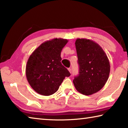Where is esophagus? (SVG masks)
<instances>
[{
    "instance_id": "1",
    "label": "esophagus",
    "mask_w": 128,
    "mask_h": 128,
    "mask_svg": "<svg viewBox=\"0 0 128 128\" xmlns=\"http://www.w3.org/2000/svg\"><path fill=\"white\" fill-rule=\"evenodd\" d=\"M68 70H69V72L71 73V72H72V69H71V68H69L68 69Z\"/></svg>"
}]
</instances>
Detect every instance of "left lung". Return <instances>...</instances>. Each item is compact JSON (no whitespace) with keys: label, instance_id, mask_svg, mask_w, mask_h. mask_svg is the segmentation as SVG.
<instances>
[{"label":"left lung","instance_id":"left-lung-1","mask_svg":"<svg viewBox=\"0 0 128 128\" xmlns=\"http://www.w3.org/2000/svg\"><path fill=\"white\" fill-rule=\"evenodd\" d=\"M79 64V74L73 80L76 89L82 94L96 93L107 82L110 72L109 60L98 43L86 38L75 42Z\"/></svg>","mask_w":128,"mask_h":128}]
</instances>
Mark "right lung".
Returning <instances> with one entry per match:
<instances>
[{"label":"right lung","mask_w":128,"mask_h":128,"mask_svg":"<svg viewBox=\"0 0 128 128\" xmlns=\"http://www.w3.org/2000/svg\"><path fill=\"white\" fill-rule=\"evenodd\" d=\"M68 40L54 38L42 43L29 56L26 76L32 88L48 96L57 92L66 77L70 75L61 63V52Z\"/></svg>","instance_id":"obj_1"}]
</instances>
